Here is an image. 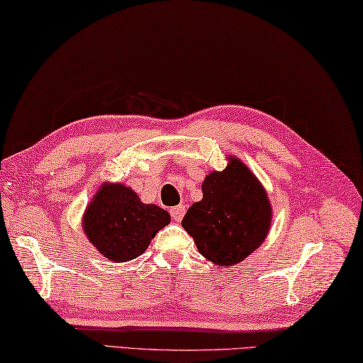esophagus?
<instances>
[{
    "label": "esophagus",
    "instance_id": "1",
    "mask_svg": "<svg viewBox=\"0 0 363 363\" xmlns=\"http://www.w3.org/2000/svg\"><path fill=\"white\" fill-rule=\"evenodd\" d=\"M184 211H186V208H184V205H182V203L180 205H175V207L170 208V216H172L174 221L180 223L183 220V216H184Z\"/></svg>",
    "mask_w": 363,
    "mask_h": 363
}]
</instances>
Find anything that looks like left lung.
Returning a JSON list of instances; mask_svg holds the SVG:
<instances>
[{"instance_id": "obj_1", "label": "left lung", "mask_w": 363, "mask_h": 363, "mask_svg": "<svg viewBox=\"0 0 363 363\" xmlns=\"http://www.w3.org/2000/svg\"><path fill=\"white\" fill-rule=\"evenodd\" d=\"M202 201L188 208L182 225L203 257L220 267L242 262L269 234L272 205L264 186L245 164L230 156L228 167L202 183Z\"/></svg>"}]
</instances>
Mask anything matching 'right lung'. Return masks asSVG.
<instances>
[{
    "mask_svg": "<svg viewBox=\"0 0 363 363\" xmlns=\"http://www.w3.org/2000/svg\"><path fill=\"white\" fill-rule=\"evenodd\" d=\"M169 223L166 210L143 203L131 188L104 183L86 207L82 225L102 256L112 262H128L142 255Z\"/></svg>",
    "mask_w": 363,
    "mask_h": 363,
    "instance_id": "obj_1",
    "label": "right lung"
}]
</instances>
